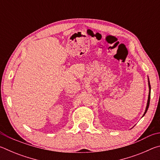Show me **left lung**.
Returning a JSON list of instances; mask_svg holds the SVG:
<instances>
[{"instance_id":"obj_1","label":"left lung","mask_w":160,"mask_h":160,"mask_svg":"<svg viewBox=\"0 0 160 160\" xmlns=\"http://www.w3.org/2000/svg\"><path fill=\"white\" fill-rule=\"evenodd\" d=\"M149 88H150V92H149V96H148V104H147V107H146V109H145V112L144 113V115L147 112V111L148 109V107H149V105H150V89H151V87H150V81H149ZM143 115V116H144Z\"/></svg>"}]
</instances>
